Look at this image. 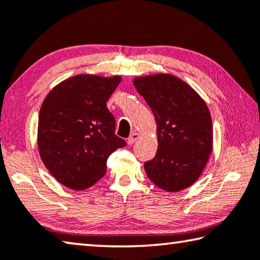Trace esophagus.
Returning <instances> with one entry per match:
<instances>
[{"mask_svg": "<svg viewBox=\"0 0 260 260\" xmlns=\"http://www.w3.org/2000/svg\"><path fill=\"white\" fill-rule=\"evenodd\" d=\"M139 138H140V135H139L138 133H133V134H132L131 137L128 138V140H127V143H128L129 146H132L135 141H137V140H138Z\"/></svg>", "mask_w": 260, "mask_h": 260, "instance_id": "1", "label": "esophagus"}]
</instances>
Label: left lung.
I'll use <instances>...</instances> for the list:
<instances>
[{
    "instance_id": "1",
    "label": "left lung",
    "mask_w": 260,
    "mask_h": 260,
    "mask_svg": "<svg viewBox=\"0 0 260 260\" xmlns=\"http://www.w3.org/2000/svg\"><path fill=\"white\" fill-rule=\"evenodd\" d=\"M133 84L157 126V151L145 163L148 178L168 192L189 187L203 174L213 150L207 105L186 82L171 74L138 76Z\"/></svg>"
}]
</instances>
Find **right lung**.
Masks as SVG:
<instances>
[{"instance_id":"1","label":"right lung","mask_w":260,"mask_h":260,"mask_svg":"<svg viewBox=\"0 0 260 260\" xmlns=\"http://www.w3.org/2000/svg\"><path fill=\"white\" fill-rule=\"evenodd\" d=\"M121 77L80 74L55 85L41 104L40 158L57 182L76 191L89 188L106 172V160L125 140L114 134L106 102Z\"/></svg>"}]
</instances>
